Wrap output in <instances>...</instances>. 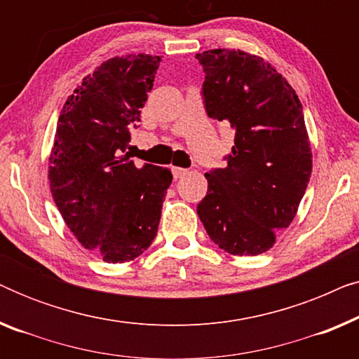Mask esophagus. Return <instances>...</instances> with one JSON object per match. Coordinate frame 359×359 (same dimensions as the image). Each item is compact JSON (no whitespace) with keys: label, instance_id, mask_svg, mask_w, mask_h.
<instances>
[{"label":"esophagus","instance_id":"esophagus-1","mask_svg":"<svg viewBox=\"0 0 359 359\" xmlns=\"http://www.w3.org/2000/svg\"><path fill=\"white\" fill-rule=\"evenodd\" d=\"M171 173H173L175 180H180V178H184V176L188 175V170L180 168V166H173V168H171Z\"/></svg>","mask_w":359,"mask_h":359}]
</instances>
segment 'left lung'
<instances>
[{"label": "left lung", "instance_id": "left-lung-1", "mask_svg": "<svg viewBox=\"0 0 359 359\" xmlns=\"http://www.w3.org/2000/svg\"><path fill=\"white\" fill-rule=\"evenodd\" d=\"M196 58L205 73V112L235 130L227 165L205 173L198 215L219 248L255 257L289 227L307 189L312 154L302 104L286 78L257 55L215 48Z\"/></svg>", "mask_w": 359, "mask_h": 359}]
</instances>
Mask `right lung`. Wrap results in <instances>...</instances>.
<instances>
[{
    "instance_id": "add662e5",
    "label": "right lung",
    "mask_w": 359,
    "mask_h": 359,
    "mask_svg": "<svg viewBox=\"0 0 359 359\" xmlns=\"http://www.w3.org/2000/svg\"><path fill=\"white\" fill-rule=\"evenodd\" d=\"M160 57L111 58L68 97L48 166L50 191L83 247L107 263L130 262L158 230L171 171L130 160V129L151 90Z\"/></svg>"
}]
</instances>
